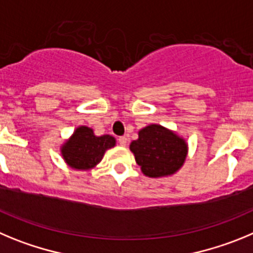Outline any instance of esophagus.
Wrapping results in <instances>:
<instances>
[{
    "mask_svg": "<svg viewBox=\"0 0 253 253\" xmlns=\"http://www.w3.org/2000/svg\"><path fill=\"white\" fill-rule=\"evenodd\" d=\"M127 137L126 136H121V137H118V143L121 145V146H126L127 145Z\"/></svg>",
    "mask_w": 253,
    "mask_h": 253,
    "instance_id": "obj_1",
    "label": "esophagus"
}]
</instances>
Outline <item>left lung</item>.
Here are the masks:
<instances>
[{
    "mask_svg": "<svg viewBox=\"0 0 253 253\" xmlns=\"http://www.w3.org/2000/svg\"><path fill=\"white\" fill-rule=\"evenodd\" d=\"M129 150L143 175L164 177L181 169L188 155V143L172 129L152 124L138 131V138L132 141Z\"/></svg>",
    "mask_w": 253,
    "mask_h": 253,
    "instance_id": "left-lung-1",
    "label": "left lung"
}]
</instances>
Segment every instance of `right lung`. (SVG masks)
<instances>
[{"mask_svg": "<svg viewBox=\"0 0 253 253\" xmlns=\"http://www.w3.org/2000/svg\"><path fill=\"white\" fill-rule=\"evenodd\" d=\"M115 146L116 138L113 136H95L90 127L79 126L61 145L60 152L72 169L88 171L101 163L107 150Z\"/></svg>", "mask_w": 253, "mask_h": 253, "instance_id": "obj_1", "label": "right lung"}]
</instances>
